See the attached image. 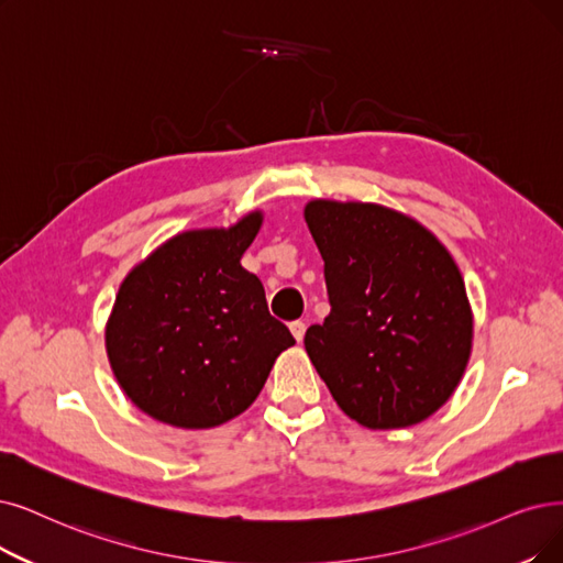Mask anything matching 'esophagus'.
Instances as JSON below:
<instances>
[{"instance_id":"34e87169","label":"esophagus","mask_w":563,"mask_h":563,"mask_svg":"<svg viewBox=\"0 0 563 563\" xmlns=\"http://www.w3.org/2000/svg\"><path fill=\"white\" fill-rule=\"evenodd\" d=\"M305 330H307V325L302 323V321H294L290 323V332H294V336L298 342H302V336H305Z\"/></svg>"}]
</instances>
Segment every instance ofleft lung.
I'll use <instances>...</instances> for the list:
<instances>
[{
    "label": "left lung",
    "mask_w": 563,
    "mask_h": 563,
    "mask_svg": "<svg viewBox=\"0 0 563 563\" xmlns=\"http://www.w3.org/2000/svg\"><path fill=\"white\" fill-rule=\"evenodd\" d=\"M330 313L305 349L340 409L369 430H399L451 399L474 317L445 246L416 219L376 203L309 200Z\"/></svg>",
    "instance_id": "left-lung-1"
}]
</instances>
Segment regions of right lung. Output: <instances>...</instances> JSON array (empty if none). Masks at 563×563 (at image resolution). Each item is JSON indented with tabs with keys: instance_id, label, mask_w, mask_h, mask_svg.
Here are the masks:
<instances>
[{
	"instance_id": "right-lung-1",
	"label": "right lung",
	"mask_w": 563,
	"mask_h": 563,
	"mask_svg": "<svg viewBox=\"0 0 563 563\" xmlns=\"http://www.w3.org/2000/svg\"><path fill=\"white\" fill-rule=\"evenodd\" d=\"M261 223L256 210L229 229L185 231L124 277L106 351L120 388L150 418L185 430L223 424L252 407L277 355L296 344L240 265Z\"/></svg>"
}]
</instances>
